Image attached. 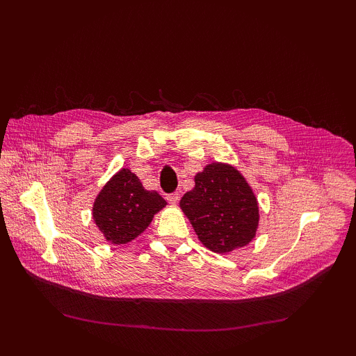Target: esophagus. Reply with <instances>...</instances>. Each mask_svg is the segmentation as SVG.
Wrapping results in <instances>:
<instances>
[{"label":"esophagus","mask_w":356,"mask_h":356,"mask_svg":"<svg viewBox=\"0 0 356 356\" xmlns=\"http://www.w3.org/2000/svg\"><path fill=\"white\" fill-rule=\"evenodd\" d=\"M166 199H168L169 203L177 204V203L179 202V195H178V193H172V195H168V196H166Z\"/></svg>","instance_id":"34e87169"}]
</instances>
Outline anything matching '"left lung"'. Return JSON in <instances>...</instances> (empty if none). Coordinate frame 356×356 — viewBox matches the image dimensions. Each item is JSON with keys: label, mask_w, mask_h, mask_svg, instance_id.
I'll use <instances>...</instances> for the list:
<instances>
[{"label": "left lung", "mask_w": 356, "mask_h": 356, "mask_svg": "<svg viewBox=\"0 0 356 356\" xmlns=\"http://www.w3.org/2000/svg\"><path fill=\"white\" fill-rule=\"evenodd\" d=\"M179 207L200 242L213 252H230L250 243L258 227V203L233 166L211 163L195 177V188Z\"/></svg>", "instance_id": "left-lung-1"}]
</instances>
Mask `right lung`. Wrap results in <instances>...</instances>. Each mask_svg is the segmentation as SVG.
Wrapping results in <instances>:
<instances>
[{"label": "right lung", "instance_id": "add662e5", "mask_svg": "<svg viewBox=\"0 0 356 356\" xmlns=\"http://www.w3.org/2000/svg\"><path fill=\"white\" fill-rule=\"evenodd\" d=\"M166 207L157 191H148L129 169H122L106 182L93 204V220L105 239L122 245L141 234L154 213Z\"/></svg>", "mask_w": 356, "mask_h": 356}]
</instances>
